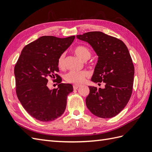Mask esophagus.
<instances>
[{
  "mask_svg": "<svg viewBox=\"0 0 152 152\" xmlns=\"http://www.w3.org/2000/svg\"><path fill=\"white\" fill-rule=\"evenodd\" d=\"M80 87V85H73V88L75 89V90H76V89Z\"/></svg>",
  "mask_w": 152,
  "mask_h": 152,
  "instance_id": "obj_1",
  "label": "esophagus"
}]
</instances>
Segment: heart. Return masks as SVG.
I'll return each mask as SVG.
<instances>
[{
    "mask_svg": "<svg viewBox=\"0 0 152 152\" xmlns=\"http://www.w3.org/2000/svg\"><path fill=\"white\" fill-rule=\"evenodd\" d=\"M75 53L77 56L83 61H87L91 56V53L87 47L84 45H78L74 49ZM58 65L59 68L63 69L65 67V56L61 54L58 61ZM88 76V72L86 71H71L66 74L65 80L68 83L81 84L84 82L85 78Z\"/></svg>",
    "mask_w": 152,
    "mask_h": 152,
    "instance_id": "1",
    "label": "heart"
}]
</instances>
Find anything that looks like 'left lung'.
<instances>
[{
    "instance_id": "1",
    "label": "left lung",
    "mask_w": 152,
    "mask_h": 152,
    "mask_svg": "<svg viewBox=\"0 0 152 152\" xmlns=\"http://www.w3.org/2000/svg\"><path fill=\"white\" fill-rule=\"evenodd\" d=\"M76 37L88 42L98 56L91 81L104 83L103 88L88 86L86 105L99 118H113L126 107L133 88L134 66L127 47L119 39L101 31Z\"/></svg>"
}]
</instances>
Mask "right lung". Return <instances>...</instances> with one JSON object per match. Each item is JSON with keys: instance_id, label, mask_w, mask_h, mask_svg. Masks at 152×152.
I'll use <instances>...</instances> for the list:
<instances>
[{"instance_id": "add662e5", "label": "right lung", "mask_w": 152, "mask_h": 152, "mask_svg": "<svg viewBox=\"0 0 152 152\" xmlns=\"http://www.w3.org/2000/svg\"><path fill=\"white\" fill-rule=\"evenodd\" d=\"M75 38L41 37L23 48L15 66L18 99L28 114L40 121H52L63 114L67 96L73 91L71 84L61 83L56 72L58 59ZM48 77H57V89L48 88Z\"/></svg>"}]
</instances>
